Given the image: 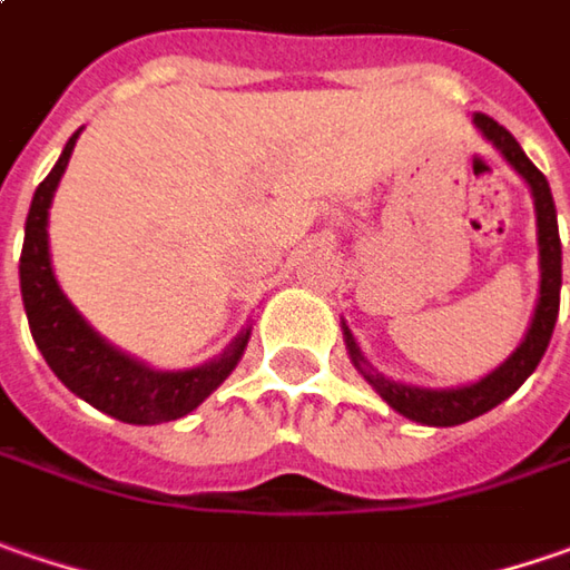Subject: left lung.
Masks as SVG:
<instances>
[{
  "instance_id": "obj_1",
  "label": "left lung",
  "mask_w": 570,
  "mask_h": 570,
  "mask_svg": "<svg viewBox=\"0 0 570 570\" xmlns=\"http://www.w3.org/2000/svg\"><path fill=\"white\" fill-rule=\"evenodd\" d=\"M472 120L484 134V139L494 142V149L513 165V171L532 190L535 229H539V299H535V312H532L527 337L520 341V347L498 370H491L479 383L459 385V389H421V385L392 383V380H385L380 373H373V366L360 354L351 328L341 325L347 354L354 360V366L363 373V380L373 385L399 414H405V417L417 421V424H428V428H456V424H465V421L479 417L484 411H491L494 405H501L504 399H510L520 385L527 383V376L539 366V360H542L549 341H552L558 318V296H561V238H558L556 200H552V190H549L546 175L527 159L520 142L510 137V130H504L494 117L475 114Z\"/></svg>"
}]
</instances>
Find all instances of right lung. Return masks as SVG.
<instances>
[{
	"instance_id": "1",
	"label": "right lung",
	"mask_w": 570,
	"mask_h": 570,
	"mask_svg": "<svg viewBox=\"0 0 570 570\" xmlns=\"http://www.w3.org/2000/svg\"><path fill=\"white\" fill-rule=\"evenodd\" d=\"M79 134L82 130L69 137L60 161L38 185L31 210H28V223H24V248L18 261V274H21V299H24L35 344L40 347L47 366L60 376V383L79 399H86L91 409L105 411L124 424H161V421L185 417L187 411L197 409L213 389L236 370L248 344V328L229 344L223 357L210 360L204 366L153 370L108 344L76 312V306L62 296L53 267H50L47 219H50L53 194H57V185L69 165Z\"/></svg>"
}]
</instances>
